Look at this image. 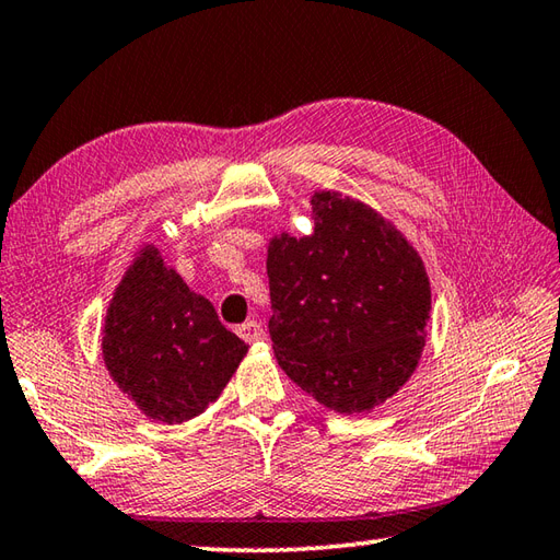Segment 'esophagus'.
<instances>
[{
	"instance_id": "esophagus-1",
	"label": "esophagus",
	"mask_w": 560,
	"mask_h": 560,
	"mask_svg": "<svg viewBox=\"0 0 560 560\" xmlns=\"http://www.w3.org/2000/svg\"><path fill=\"white\" fill-rule=\"evenodd\" d=\"M237 335L245 339V342H261L265 339V327L257 320H247L237 327Z\"/></svg>"
}]
</instances>
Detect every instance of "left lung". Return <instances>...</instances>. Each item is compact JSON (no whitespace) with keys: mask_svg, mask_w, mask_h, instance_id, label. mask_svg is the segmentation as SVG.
<instances>
[{"mask_svg":"<svg viewBox=\"0 0 560 560\" xmlns=\"http://www.w3.org/2000/svg\"><path fill=\"white\" fill-rule=\"evenodd\" d=\"M315 233L269 243L273 357L293 383L337 412H366L412 376L430 320L418 252L374 208L313 196Z\"/></svg>","mask_w":560,"mask_h":560,"instance_id":"left-lung-1","label":"left lung"}]
</instances>
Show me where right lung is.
Returning <instances> with one entry per match:
<instances>
[{"instance_id":"1","label":"right lung","mask_w":560,"mask_h":560,"mask_svg":"<svg viewBox=\"0 0 560 560\" xmlns=\"http://www.w3.org/2000/svg\"><path fill=\"white\" fill-rule=\"evenodd\" d=\"M102 352L118 388L148 418L177 424L218 400L247 345L145 247L108 305Z\"/></svg>"}]
</instances>
